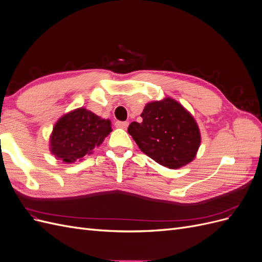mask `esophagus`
I'll use <instances>...</instances> for the list:
<instances>
[{
    "mask_svg": "<svg viewBox=\"0 0 262 262\" xmlns=\"http://www.w3.org/2000/svg\"><path fill=\"white\" fill-rule=\"evenodd\" d=\"M115 125L117 126V128H119V129H126V128H128V125H129V122H126V121H117L115 123Z\"/></svg>",
    "mask_w": 262,
    "mask_h": 262,
    "instance_id": "obj_1",
    "label": "esophagus"
}]
</instances>
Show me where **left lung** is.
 I'll list each match as a JSON object with an SVG mask.
<instances>
[{"label": "left lung", "mask_w": 262, "mask_h": 262, "mask_svg": "<svg viewBox=\"0 0 262 262\" xmlns=\"http://www.w3.org/2000/svg\"><path fill=\"white\" fill-rule=\"evenodd\" d=\"M128 132L140 149L165 167L177 169L194 160L201 133L193 116L175 99L150 101Z\"/></svg>", "instance_id": "8db88e82"}]
</instances>
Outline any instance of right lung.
<instances>
[{
  "label": "right lung",
  "mask_w": 262,
  "mask_h": 262,
  "mask_svg": "<svg viewBox=\"0 0 262 262\" xmlns=\"http://www.w3.org/2000/svg\"><path fill=\"white\" fill-rule=\"evenodd\" d=\"M113 131L112 122L86 108H77L63 115L50 134V152L57 160L72 164L93 153Z\"/></svg>",
  "instance_id": "obj_1"
}]
</instances>
